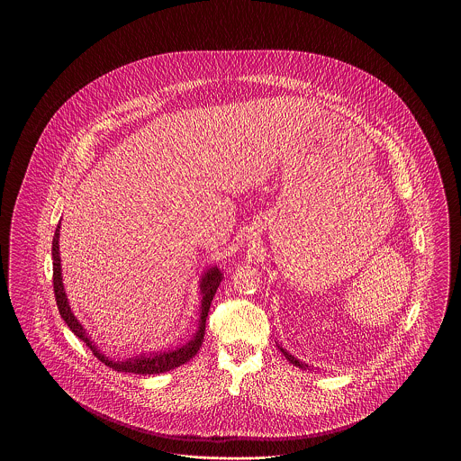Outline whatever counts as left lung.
<instances>
[{"instance_id": "left-lung-1", "label": "left lung", "mask_w": 461, "mask_h": 461, "mask_svg": "<svg viewBox=\"0 0 461 461\" xmlns=\"http://www.w3.org/2000/svg\"><path fill=\"white\" fill-rule=\"evenodd\" d=\"M278 349L282 351V354L285 356L286 361H290L292 365H295V366H299V368H303V370H311V366H307L306 363H303V361H299L297 357H294L290 352L285 351L282 346H278Z\"/></svg>"}]
</instances>
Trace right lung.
Masks as SVG:
<instances>
[{
    "instance_id": "right-lung-1",
    "label": "right lung",
    "mask_w": 461,
    "mask_h": 461,
    "mask_svg": "<svg viewBox=\"0 0 461 461\" xmlns=\"http://www.w3.org/2000/svg\"><path fill=\"white\" fill-rule=\"evenodd\" d=\"M60 222L55 230V237H53V245H51V258H53V290H55V299H57V306L60 311V316L64 318L67 327L74 331L76 337H79L93 354L110 366L115 372L134 373V375H157V373H166L169 370H175L177 366L185 365L186 361H190L195 354H197L202 342H203V335H205V320L209 314V307L216 295V290L220 286L222 280V273L220 267L214 264L211 267H207L198 282V292H200V306H198V327L197 331L194 333V337L175 349H166V351L140 352L131 357L121 359V357H112L102 351L96 342L91 339L86 329L81 325V321L76 318V314L72 312L68 299H67L66 288H64V280H62V266H60Z\"/></svg>"
}]
</instances>
